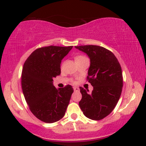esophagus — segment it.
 <instances>
[{
    "mask_svg": "<svg viewBox=\"0 0 146 146\" xmlns=\"http://www.w3.org/2000/svg\"><path fill=\"white\" fill-rule=\"evenodd\" d=\"M73 89H74L75 91H78V90H80V88H79L78 87H77V86H74V87H73Z\"/></svg>",
    "mask_w": 146,
    "mask_h": 146,
    "instance_id": "esophagus-1",
    "label": "esophagus"
}]
</instances>
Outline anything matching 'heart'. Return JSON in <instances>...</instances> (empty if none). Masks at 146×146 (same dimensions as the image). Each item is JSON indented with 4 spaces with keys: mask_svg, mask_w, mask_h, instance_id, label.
Returning <instances> with one entry per match:
<instances>
[{
    "mask_svg": "<svg viewBox=\"0 0 146 146\" xmlns=\"http://www.w3.org/2000/svg\"><path fill=\"white\" fill-rule=\"evenodd\" d=\"M85 58L84 56H78L75 57V60H80V59H82V58Z\"/></svg>",
    "mask_w": 146,
    "mask_h": 146,
    "instance_id": "b5f03b06",
    "label": "heart"
}]
</instances>
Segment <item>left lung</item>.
Returning a JSON list of instances; mask_svg holds the SVG:
<instances>
[{"mask_svg":"<svg viewBox=\"0 0 146 146\" xmlns=\"http://www.w3.org/2000/svg\"><path fill=\"white\" fill-rule=\"evenodd\" d=\"M75 47L89 58L87 79L93 86L91 93L80 87L82 98L79 105L86 117L101 120L113 111L121 96L123 87L121 66L115 55L102 46L84 45Z\"/></svg>","mask_w":146,"mask_h":146,"instance_id":"obj_1","label":"left lung"}]
</instances>
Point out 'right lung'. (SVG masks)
<instances>
[{"label":"right lung","instance_id":"1","mask_svg":"<svg viewBox=\"0 0 146 146\" xmlns=\"http://www.w3.org/2000/svg\"><path fill=\"white\" fill-rule=\"evenodd\" d=\"M73 48L49 46L35 50L22 71V89L29 109L45 123H54L64 116L73 88H56L53 79L60 75L62 60Z\"/></svg>","mask_w":146,"mask_h":146}]
</instances>
